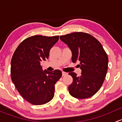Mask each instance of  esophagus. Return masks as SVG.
Masks as SVG:
<instances>
[{"label": "esophagus", "mask_w": 122, "mask_h": 122, "mask_svg": "<svg viewBox=\"0 0 122 122\" xmlns=\"http://www.w3.org/2000/svg\"><path fill=\"white\" fill-rule=\"evenodd\" d=\"M66 75H67V73L65 72V71H62V76H65Z\"/></svg>", "instance_id": "1"}]
</instances>
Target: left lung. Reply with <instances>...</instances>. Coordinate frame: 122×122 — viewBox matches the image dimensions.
Here are the masks:
<instances>
[{
	"instance_id": "obj_1",
	"label": "left lung",
	"mask_w": 122,
	"mask_h": 122,
	"mask_svg": "<svg viewBox=\"0 0 122 122\" xmlns=\"http://www.w3.org/2000/svg\"><path fill=\"white\" fill-rule=\"evenodd\" d=\"M72 53L71 61H79L81 73L78 76L69 73L73 82L69 86L71 96L86 99L93 96L102 86L107 71L108 56L95 37L85 32H75L60 36Z\"/></svg>"
}]
</instances>
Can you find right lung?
<instances>
[{"instance_id": "add662e5", "label": "right lung", "mask_w": 122, "mask_h": 122, "mask_svg": "<svg viewBox=\"0 0 122 122\" xmlns=\"http://www.w3.org/2000/svg\"><path fill=\"white\" fill-rule=\"evenodd\" d=\"M59 36L35 35L20 43L11 61V79L24 99L34 105L51 101L55 95V85L61 77V71H42L41 61H46L50 50Z\"/></svg>"}]
</instances>
